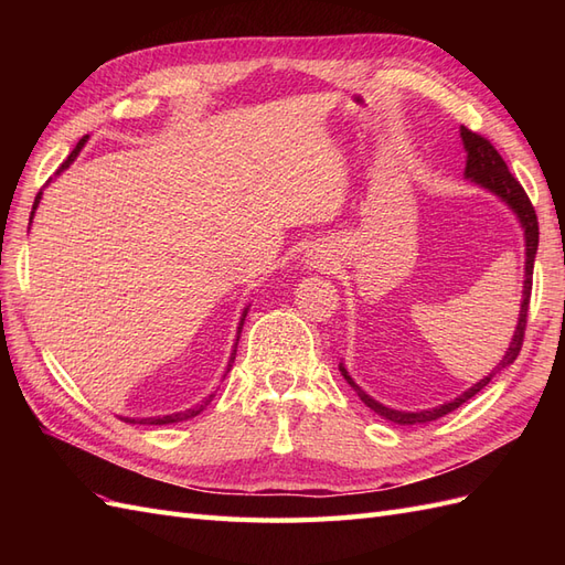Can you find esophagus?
Masks as SVG:
<instances>
[{"label":"esophagus","mask_w":565,"mask_h":565,"mask_svg":"<svg viewBox=\"0 0 565 565\" xmlns=\"http://www.w3.org/2000/svg\"><path fill=\"white\" fill-rule=\"evenodd\" d=\"M303 264H306V268H328L332 262H330V254H324V249L313 247L306 252Z\"/></svg>","instance_id":"1"}]
</instances>
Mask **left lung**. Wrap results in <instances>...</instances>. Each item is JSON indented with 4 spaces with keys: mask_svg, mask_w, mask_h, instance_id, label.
<instances>
[{
    "mask_svg": "<svg viewBox=\"0 0 565 565\" xmlns=\"http://www.w3.org/2000/svg\"><path fill=\"white\" fill-rule=\"evenodd\" d=\"M459 136H461V143H465L467 150V167H465V179H469L471 183L486 188L488 193H492L494 198H500L507 207L516 214L519 224L523 228V241H525V278H523V299H521V311H519V322H516V330L514 337L509 341V349L502 355V361L492 367V372L488 377L478 380L473 386H469L467 391H461L457 398L446 401L443 405L429 407V409H417V413H407V409H393L380 401H374L367 391H363L353 382V377L349 374L347 365L339 363V372L341 377H344L351 388L358 393V398H361L372 413H377L382 419H388L393 424H401V426H409V424H429L434 419L446 417L452 409H457L459 405H465L469 398H473L478 391L486 388L490 384V380L494 374L502 372L504 367H509L511 363L516 361V355L521 351L523 344V334H525V318H527V303H530V289H533V266H535V254H537V243H540V228H537V214L533 210V204H530L525 191L521 188V183L511 177L507 162L502 160V156L494 146L483 139V136H478L473 131H469L467 127H459Z\"/></svg>",
    "mask_w": 565,
    "mask_h": 565,
    "instance_id": "8db88e82",
    "label": "left lung"
}]
</instances>
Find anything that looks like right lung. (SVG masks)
I'll list each match as a JSON object with an SVG mask.
<instances>
[{
    "label": "right lung",
    "mask_w": 565,
    "mask_h": 565,
    "mask_svg": "<svg viewBox=\"0 0 565 565\" xmlns=\"http://www.w3.org/2000/svg\"><path fill=\"white\" fill-rule=\"evenodd\" d=\"M89 141V136H84V139L75 146V150L71 152V156H67V160L58 167V172H56V177L61 174V172H65L67 167H71L75 160H77V156H79V150L84 148V143ZM40 200H42V191L38 193V198H35V204H32V212H30V224H32V218H35V212H38V207H40ZM30 231V228H28ZM247 311H249V306H245L243 309V316H241V322H237V332H235V344H233V351H231V358H228V365H226V372H224V377L226 374L231 372V367H233V361H235V351H237V341H241V332H243V324H245V318H247ZM214 398V393L210 398H204L200 405H195V407H188V409H181V413H172V415H158V417H122L125 422H129V424H174V422H183V419H191V417H195V415H200L204 407H207V403Z\"/></svg>",
    "instance_id": "add662e5"
}]
</instances>
